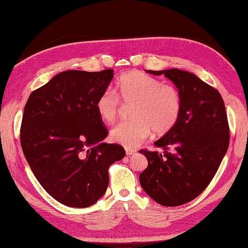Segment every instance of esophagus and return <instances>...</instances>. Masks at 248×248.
Segmentation results:
<instances>
[{
    "label": "esophagus",
    "mask_w": 248,
    "mask_h": 248,
    "mask_svg": "<svg viewBox=\"0 0 248 248\" xmlns=\"http://www.w3.org/2000/svg\"><path fill=\"white\" fill-rule=\"evenodd\" d=\"M125 151H126V154L128 155V156H130V155H132V154H134L137 152V150L136 149H132V148H126L125 149Z\"/></svg>",
    "instance_id": "obj_1"
}]
</instances>
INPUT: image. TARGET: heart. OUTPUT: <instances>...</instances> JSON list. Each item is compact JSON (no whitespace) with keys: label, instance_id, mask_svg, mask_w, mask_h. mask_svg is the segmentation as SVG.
<instances>
[{"label":"heart","instance_id":"b5f03b06","mask_svg":"<svg viewBox=\"0 0 248 248\" xmlns=\"http://www.w3.org/2000/svg\"><path fill=\"white\" fill-rule=\"evenodd\" d=\"M117 93L111 90L103 91L95 108L102 121L111 123L121 110L120 99L126 104L133 103L130 111L133 119L119 123L110 131V139L124 147H137L152 130L158 136L167 133L181 115L182 96L179 90L147 73L131 71L123 74L117 82Z\"/></svg>","mask_w":248,"mask_h":248}]
</instances>
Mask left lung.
Segmentation results:
<instances>
[{
  "instance_id": "left-lung-1",
  "label": "left lung",
  "mask_w": 248,
  "mask_h": 248,
  "mask_svg": "<svg viewBox=\"0 0 248 248\" xmlns=\"http://www.w3.org/2000/svg\"><path fill=\"white\" fill-rule=\"evenodd\" d=\"M147 72L170 78L182 96L178 122L154 145L164 153L141 149L148 159L140 182L147 194L166 207L186 204L212 181L230 142L220 93L193 73L180 69Z\"/></svg>"
}]
</instances>
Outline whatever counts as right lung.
Here are the masks:
<instances>
[{
    "label": "right lung",
    "mask_w": 248,
    "mask_h": 248,
    "mask_svg": "<svg viewBox=\"0 0 248 248\" xmlns=\"http://www.w3.org/2000/svg\"><path fill=\"white\" fill-rule=\"evenodd\" d=\"M112 77V69L64 71L25 106L22 152L43 188L68 207L95 204L107 191L109 167L125 156L122 146L101 141L108 130L95 108Z\"/></svg>",
    "instance_id": "right-lung-1"
}]
</instances>
